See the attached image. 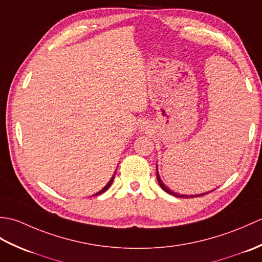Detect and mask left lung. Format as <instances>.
I'll return each mask as SVG.
<instances>
[{
	"label": "left lung",
	"instance_id": "left-lung-1",
	"mask_svg": "<svg viewBox=\"0 0 262 262\" xmlns=\"http://www.w3.org/2000/svg\"><path fill=\"white\" fill-rule=\"evenodd\" d=\"M157 179H158V181H159V185H160V187L163 189V190L165 191V192H168V193H170V194H173L174 197H180V198H192V197H199V196H204V194H206V193H208V192H205V193H199V194H180V193H178V192H174L173 190H171V189L169 188V187H166L164 183H163V181L161 180V177H160V174H159V171H158V165H157ZM213 191V190H211Z\"/></svg>",
	"mask_w": 262,
	"mask_h": 262
}]
</instances>
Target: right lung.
Instances as JSON below:
<instances>
[{
	"mask_svg": "<svg viewBox=\"0 0 262 262\" xmlns=\"http://www.w3.org/2000/svg\"><path fill=\"white\" fill-rule=\"evenodd\" d=\"M115 174H116V172H115V173H114V176L111 177V179L109 180V182L107 183V185H105V186H104V187L101 189V190L98 191L96 194H93V196H98V194H100V193H103L105 190H107V189H109V187L111 186V183H113V181H114V179H115Z\"/></svg>",
	"mask_w": 262,
	"mask_h": 262,
	"instance_id": "right-lung-1",
	"label": "right lung"
}]
</instances>
